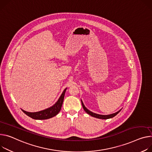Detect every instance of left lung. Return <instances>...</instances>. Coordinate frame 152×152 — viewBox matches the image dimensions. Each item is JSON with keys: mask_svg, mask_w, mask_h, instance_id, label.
Segmentation results:
<instances>
[{"mask_svg": "<svg viewBox=\"0 0 152 152\" xmlns=\"http://www.w3.org/2000/svg\"><path fill=\"white\" fill-rule=\"evenodd\" d=\"M81 102H82V107H83V108L84 110H85V112L88 113V115H90V116H93V117H94V118H98V119H110V118H113L114 116H115L117 114H118L121 110H119V111H118L117 112L115 113H112V114H110V115H99V114H96L95 113H93L91 111H90V110L88 109H87L86 106L84 105L83 102H82V101L81 100Z\"/></svg>", "mask_w": 152, "mask_h": 152, "instance_id": "obj_1", "label": "left lung"}]
</instances>
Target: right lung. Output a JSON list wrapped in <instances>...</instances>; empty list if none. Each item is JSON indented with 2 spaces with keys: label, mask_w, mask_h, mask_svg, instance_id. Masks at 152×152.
Wrapping results in <instances>:
<instances>
[{
  "label": "right lung",
  "mask_w": 152,
  "mask_h": 152,
  "mask_svg": "<svg viewBox=\"0 0 152 152\" xmlns=\"http://www.w3.org/2000/svg\"><path fill=\"white\" fill-rule=\"evenodd\" d=\"M67 88H66L62 93L61 94V96L59 97V99L58 101L55 103L53 106L43 110H41V111L37 112H26L25 110H22L23 112L26 114L27 116H28L29 117L34 119H39V120H43V119H47L51 118L56 115H57L61 109L64 99V95L66 91Z\"/></svg>",
  "instance_id": "obj_1"
}]
</instances>
